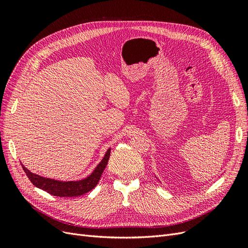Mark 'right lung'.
I'll return each instance as SVG.
<instances>
[{
  "mask_svg": "<svg viewBox=\"0 0 248 248\" xmlns=\"http://www.w3.org/2000/svg\"><path fill=\"white\" fill-rule=\"evenodd\" d=\"M109 155H110V149L108 150L106 155L103 157V159L101 160V162L98 164V166L96 167V169L94 170L92 174L89 177L85 178L84 180H79V181L62 182L54 179L43 178L41 176L33 174V172L30 171L27 168L22 166V164L21 166L30 181H31L36 187H38V188L56 197H62V198L79 197L89 191H91L97 185V183L99 182L102 172L108 162Z\"/></svg>",
  "mask_w": 248,
  "mask_h": 248,
  "instance_id": "obj_1",
  "label": "right lung"
}]
</instances>
